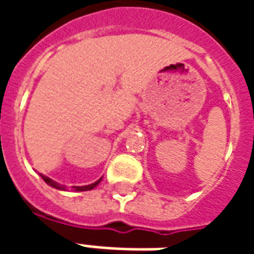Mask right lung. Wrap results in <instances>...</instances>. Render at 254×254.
<instances>
[{"mask_svg":"<svg viewBox=\"0 0 254 254\" xmlns=\"http://www.w3.org/2000/svg\"><path fill=\"white\" fill-rule=\"evenodd\" d=\"M42 178H43V181L46 182L47 185H50V187L56 188V189H60V190H64V189H65V188H64L63 185H60V184H57V182H56V181H53L52 178H49V177L42 176ZM100 181H102V178H100V180H98V181H96V182H94V184H91V185H85V187H73V188H74V190H76V191L91 190V189H94V188L96 187V185H98V184H99Z\"/></svg>","mask_w":254,"mask_h":254,"instance_id":"obj_1","label":"right lung"}]
</instances>
